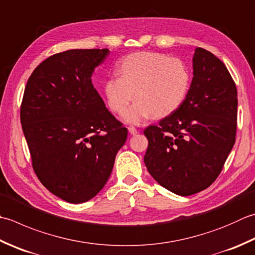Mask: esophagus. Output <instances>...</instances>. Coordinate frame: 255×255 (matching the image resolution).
Masks as SVG:
<instances>
[{
  "instance_id": "esophagus-1",
  "label": "esophagus",
  "mask_w": 255,
  "mask_h": 255,
  "mask_svg": "<svg viewBox=\"0 0 255 255\" xmlns=\"http://www.w3.org/2000/svg\"><path fill=\"white\" fill-rule=\"evenodd\" d=\"M128 131H129V133L130 134H136L137 132H138V130L134 127H132V126H130V127H128Z\"/></svg>"
}]
</instances>
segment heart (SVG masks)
Returning a JSON list of instances; mask_svg holds the SVG:
<instances>
[{
    "mask_svg": "<svg viewBox=\"0 0 255 255\" xmlns=\"http://www.w3.org/2000/svg\"><path fill=\"white\" fill-rule=\"evenodd\" d=\"M118 75L105 82L104 94L115 113H123L134 96L137 101L123 115L129 124H139L151 115L162 118L174 113L191 84L186 63L156 52L128 55L119 63Z\"/></svg>",
    "mask_w": 255,
    "mask_h": 255,
    "instance_id": "obj_1",
    "label": "heart"
}]
</instances>
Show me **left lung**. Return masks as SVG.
<instances>
[{
  "mask_svg": "<svg viewBox=\"0 0 255 255\" xmlns=\"http://www.w3.org/2000/svg\"><path fill=\"white\" fill-rule=\"evenodd\" d=\"M193 78L182 105L144 129L143 161L160 186L178 196L200 192L216 180L236 142L238 94L220 59L197 47Z\"/></svg>",
  "mask_w": 255,
  "mask_h": 255,
  "instance_id": "left-lung-1",
  "label": "left lung"
}]
</instances>
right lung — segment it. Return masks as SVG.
<instances>
[{
  "label": "right lung",
  "mask_w": 255,
  "mask_h": 255,
  "mask_svg": "<svg viewBox=\"0 0 255 255\" xmlns=\"http://www.w3.org/2000/svg\"><path fill=\"white\" fill-rule=\"evenodd\" d=\"M109 49H69L34 69L24 91L21 124L35 173L55 196L91 200L111 176L127 139L92 84Z\"/></svg>",
  "instance_id": "right-lung-1"
}]
</instances>
